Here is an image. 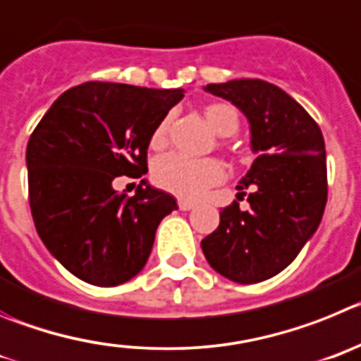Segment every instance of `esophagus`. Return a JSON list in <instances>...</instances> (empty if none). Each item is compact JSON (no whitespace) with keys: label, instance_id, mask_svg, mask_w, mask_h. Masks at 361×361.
<instances>
[{"label":"esophagus","instance_id":"esophagus-1","mask_svg":"<svg viewBox=\"0 0 361 361\" xmlns=\"http://www.w3.org/2000/svg\"><path fill=\"white\" fill-rule=\"evenodd\" d=\"M178 207H180V210H185V212H187V210L194 209V207H196V203H194V201H188V200H180L178 201Z\"/></svg>","mask_w":361,"mask_h":361}]
</instances>
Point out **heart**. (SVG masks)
I'll return each instance as SVG.
<instances>
[{"label":"heart","instance_id":"obj_1","mask_svg":"<svg viewBox=\"0 0 361 361\" xmlns=\"http://www.w3.org/2000/svg\"><path fill=\"white\" fill-rule=\"evenodd\" d=\"M207 124L219 136H232L239 129V115L225 102L207 104L203 108ZM169 140V118H161L149 138L151 149H164ZM225 176L217 160H188L180 154H165L152 165V180L165 192L183 200H194L217 185Z\"/></svg>","mask_w":361,"mask_h":361}]
</instances>
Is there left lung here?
Listing matches in <instances>:
<instances>
[{"label": "left lung", "mask_w": 361, "mask_h": 361, "mask_svg": "<svg viewBox=\"0 0 361 361\" xmlns=\"http://www.w3.org/2000/svg\"><path fill=\"white\" fill-rule=\"evenodd\" d=\"M204 92L245 113L257 158L237 185V200L250 188V209L243 212L237 201L225 207L219 226L201 248L217 274L255 284L291 264L322 221L327 203L324 136L297 100L264 80L209 84Z\"/></svg>", "instance_id": "8db88e82"}]
</instances>
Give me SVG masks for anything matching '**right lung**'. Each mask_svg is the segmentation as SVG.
Listing matches in <instances>:
<instances>
[{
	"instance_id": "add662e5",
	"label": "right lung",
	"mask_w": 361,
	"mask_h": 361,
	"mask_svg": "<svg viewBox=\"0 0 361 361\" xmlns=\"http://www.w3.org/2000/svg\"><path fill=\"white\" fill-rule=\"evenodd\" d=\"M183 90L116 82L70 87L27 145L28 200L41 241L80 281L111 288L145 266L171 194L140 181L135 196L113 180L147 173L149 138Z\"/></svg>"
}]
</instances>
